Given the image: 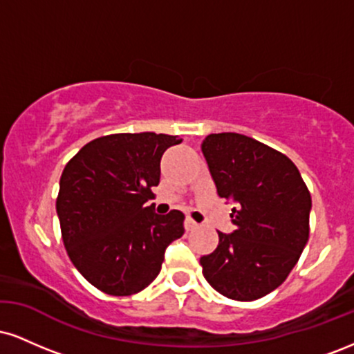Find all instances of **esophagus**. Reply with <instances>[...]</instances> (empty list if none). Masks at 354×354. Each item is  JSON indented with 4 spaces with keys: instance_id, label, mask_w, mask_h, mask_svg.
<instances>
[{
    "instance_id": "1",
    "label": "esophagus",
    "mask_w": 354,
    "mask_h": 354,
    "mask_svg": "<svg viewBox=\"0 0 354 354\" xmlns=\"http://www.w3.org/2000/svg\"><path fill=\"white\" fill-rule=\"evenodd\" d=\"M185 228H186V231L196 230V228H198V223L194 221L193 218H186V219H185Z\"/></svg>"
}]
</instances>
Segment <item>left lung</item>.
Here are the masks:
<instances>
[{"instance_id":"1","label":"left lung","mask_w":354,"mask_h":354,"mask_svg":"<svg viewBox=\"0 0 354 354\" xmlns=\"http://www.w3.org/2000/svg\"><path fill=\"white\" fill-rule=\"evenodd\" d=\"M218 194L236 203V230L219 233L201 256L203 276L219 295L254 301L276 290L310 238L311 194L286 154L238 133L208 135L201 145Z\"/></svg>"}]
</instances>
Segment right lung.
Returning <instances> with one entry per match:
<instances>
[{"label":"right lung","mask_w":354,"mask_h":354,"mask_svg":"<svg viewBox=\"0 0 354 354\" xmlns=\"http://www.w3.org/2000/svg\"><path fill=\"white\" fill-rule=\"evenodd\" d=\"M180 136L118 133L96 138L61 173V238L84 279L111 296L143 291L161 271L165 250L185 233V214L154 213L160 161Z\"/></svg>","instance_id":"right-lung-1"}]
</instances>
